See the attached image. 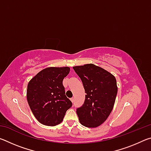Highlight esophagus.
I'll return each mask as SVG.
<instances>
[{
  "mask_svg": "<svg viewBox=\"0 0 151 151\" xmlns=\"http://www.w3.org/2000/svg\"><path fill=\"white\" fill-rule=\"evenodd\" d=\"M70 101H71V102H72V103H74V99L73 98H71Z\"/></svg>",
  "mask_w": 151,
  "mask_h": 151,
  "instance_id": "esophagus-1",
  "label": "esophagus"
}]
</instances>
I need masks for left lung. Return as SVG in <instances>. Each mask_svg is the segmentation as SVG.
<instances>
[{"instance_id": "obj_1", "label": "left lung", "mask_w": 151, "mask_h": 151, "mask_svg": "<svg viewBox=\"0 0 151 151\" xmlns=\"http://www.w3.org/2000/svg\"><path fill=\"white\" fill-rule=\"evenodd\" d=\"M83 82L85 100L76 109L83 126L95 128L106 121L113 109L118 91L116 80L111 73L93 64L73 66Z\"/></svg>"}]
</instances>
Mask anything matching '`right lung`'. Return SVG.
I'll return each mask as SVG.
<instances>
[{
  "instance_id": "obj_1",
  "label": "right lung",
  "mask_w": 151,
  "mask_h": 151,
  "mask_svg": "<svg viewBox=\"0 0 151 151\" xmlns=\"http://www.w3.org/2000/svg\"><path fill=\"white\" fill-rule=\"evenodd\" d=\"M70 68L48 67L37 73L27 85L28 103L38 121L56 126L63 121L72 103L65 95L63 81Z\"/></svg>"
}]
</instances>
